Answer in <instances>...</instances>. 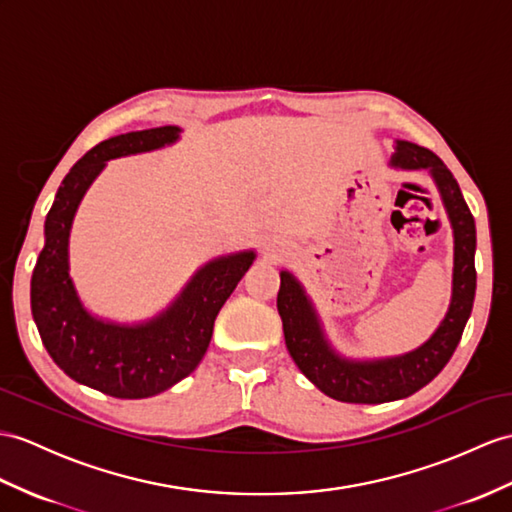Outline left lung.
I'll use <instances>...</instances> for the list:
<instances>
[{"mask_svg": "<svg viewBox=\"0 0 512 512\" xmlns=\"http://www.w3.org/2000/svg\"><path fill=\"white\" fill-rule=\"evenodd\" d=\"M393 167L430 169L439 186L443 204L454 228V293L443 323L428 343L406 356H395L376 363H352L336 356L323 339L313 306L306 299L302 286L291 273H280L278 313L282 317L284 341L295 365L317 389L339 402L350 404H382L402 400L423 389L439 376L452 358L463 336L465 323L471 315L476 297V221L465 202L452 171L430 149L397 141L391 158Z\"/></svg>", "mask_w": 512, "mask_h": 512, "instance_id": "left-lung-1", "label": "left lung"}]
</instances>
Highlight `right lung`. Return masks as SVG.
I'll use <instances>...</instances> for the list:
<instances>
[{"instance_id":"obj_1","label":"right lung","mask_w":512,"mask_h":512,"mask_svg":"<svg viewBox=\"0 0 512 512\" xmlns=\"http://www.w3.org/2000/svg\"><path fill=\"white\" fill-rule=\"evenodd\" d=\"M178 134L180 128L162 126L112 136L89 149L60 184L32 273V317L47 354L69 378L119 400L158 395L189 376L208 350L221 306L254 260V252L213 260L165 313L141 326L104 323L82 308L67 265L69 230L82 195L106 160L158 149Z\"/></svg>"}]
</instances>
